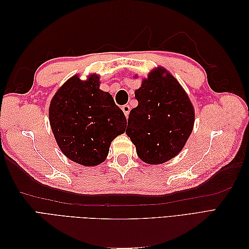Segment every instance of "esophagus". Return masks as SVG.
<instances>
[{
    "label": "esophagus",
    "mask_w": 249,
    "mask_h": 249,
    "mask_svg": "<svg viewBox=\"0 0 249 249\" xmlns=\"http://www.w3.org/2000/svg\"><path fill=\"white\" fill-rule=\"evenodd\" d=\"M123 111H124V115H125V117H127L129 116V114H130V110H131V108H130V106L129 105H124V106H123Z\"/></svg>",
    "instance_id": "34e87169"
}]
</instances>
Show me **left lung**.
<instances>
[{"instance_id":"1","label":"left lung","mask_w":249,"mask_h":249,"mask_svg":"<svg viewBox=\"0 0 249 249\" xmlns=\"http://www.w3.org/2000/svg\"><path fill=\"white\" fill-rule=\"evenodd\" d=\"M138 106L131 110L125 134L140 159L162 164L178 156L194 125V108L178 80L158 67L135 90Z\"/></svg>"}]
</instances>
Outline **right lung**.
<instances>
[{
  "label": "right lung",
  "mask_w": 249,
  "mask_h": 249,
  "mask_svg": "<svg viewBox=\"0 0 249 249\" xmlns=\"http://www.w3.org/2000/svg\"><path fill=\"white\" fill-rule=\"evenodd\" d=\"M50 124L61 152L84 166L103 163L111 142L124 134L126 119L109 92L100 89L96 73L67 80L53 96Z\"/></svg>",
  "instance_id": "right-lung-1"
}]
</instances>
